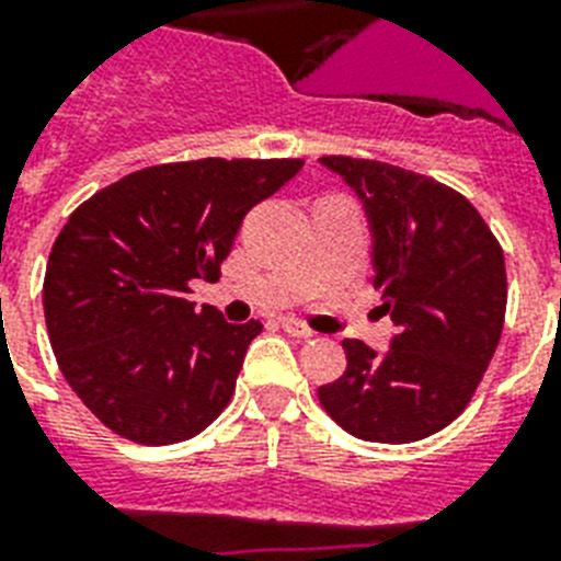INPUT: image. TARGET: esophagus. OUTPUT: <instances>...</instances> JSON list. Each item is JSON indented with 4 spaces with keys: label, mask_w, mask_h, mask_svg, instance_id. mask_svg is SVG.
Wrapping results in <instances>:
<instances>
[{
    "label": "esophagus",
    "mask_w": 561,
    "mask_h": 561,
    "mask_svg": "<svg viewBox=\"0 0 561 561\" xmlns=\"http://www.w3.org/2000/svg\"><path fill=\"white\" fill-rule=\"evenodd\" d=\"M279 325L285 328V331H288L290 336H299V340H308V336H313V334H317V331H313V328L302 325V322H299V320H294V317H282V320H279Z\"/></svg>",
    "instance_id": "1"
}]
</instances>
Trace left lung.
Segmentation results:
<instances>
[{
	"instance_id": "8db88e82",
	"label": "left lung",
	"mask_w": 561,
	"mask_h": 561,
	"mask_svg": "<svg viewBox=\"0 0 561 561\" xmlns=\"http://www.w3.org/2000/svg\"><path fill=\"white\" fill-rule=\"evenodd\" d=\"M366 204L375 230V288L398 334L386 354L343 340V377L317 389L354 438L412 444L470 407L507 311L504 250L467 195L421 172L325 154Z\"/></svg>"
}]
</instances>
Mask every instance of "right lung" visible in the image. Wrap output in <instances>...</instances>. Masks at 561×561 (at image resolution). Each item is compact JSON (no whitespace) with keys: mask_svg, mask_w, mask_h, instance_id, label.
<instances>
[{"mask_svg":"<svg viewBox=\"0 0 561 561\" xmlns=\"http://www.w3.org/2000/svg\"><path fill=\"white\" fill-rule=\"evenodd\" d=\"M302 158L158 163L103 186L54 241L43 308L57 366L103 426L167 446L195 438L236 391L262 322L230 325L190 302L216 282L241 218Z\"/></svg>","mask_w":561,"mask_h":561,"instance_id":"obj_1","label":"right lung"}]
</instances>
